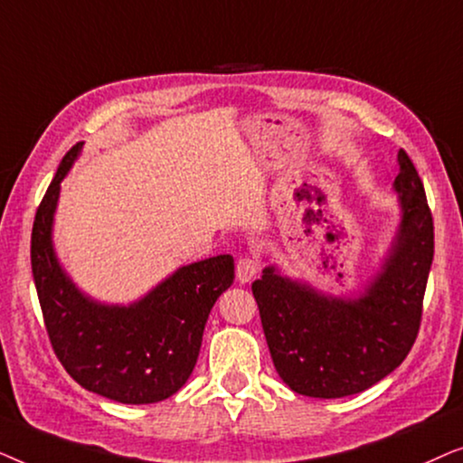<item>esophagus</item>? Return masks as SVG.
Listing matches in <instances>:
<instances>
[{"label":"esophagus","mask_w":463,"mask_h":463,"mask_svg":"<svg viewBox=\"0 0 463 463\" xmlns=\"http://www.w3.org/2000/svg\"><path fill=\"white\" fill-rule=\"evenodd\" d=\"M259 274V263L255 261V259L250 257H242L236 265V276L240 282H250L252 278H255Z\"/></svg>","instance_id":"esophagus-1"}]
</instances>
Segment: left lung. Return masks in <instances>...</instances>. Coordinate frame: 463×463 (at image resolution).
I'll return each instance as SVG.
<instances>
[{"label":"left lung","mask_w":463,"mask_h":463,"mask_svg":"<svg viewBox=\"0 0 463 463\" xmlns=\"http://www.w3.org/2000/svg\"><path fill=\"white\" fill-rule=\"evenodd\" d=\"M401 225L382 269L354 299L322 295L278 274L252 282L278 375L297 394L344 398L382 382L407 358L421 325L434 257V221L423 183L398 151Z\"/></svg>","instance_id":"8db88e82"}]
</instances>
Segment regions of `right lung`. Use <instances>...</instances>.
Returning a JSON list of instances; mask_svg holds the SVG:
<instances>
[{
  "label": "right lung",
  "mask_w": 463,
  "mask_h": 463,
  "mask_svg": "<svg viewBox=\"0 0 463 463\" xmlns=\"http://www.w3.org/2000/svg\"><path fill=\"white\" fill-rule=\"evenodd\" d=\"M81 145L62 157L31 233V269L43 325L56 358L81 388L124 404L160 402L192 375L208 314L233 282V257L183 265L130 306H105L81 293L52 246L61 181Z\"/></svg>",
  "instance_id": "right-lung-1"
}]
</instances>
